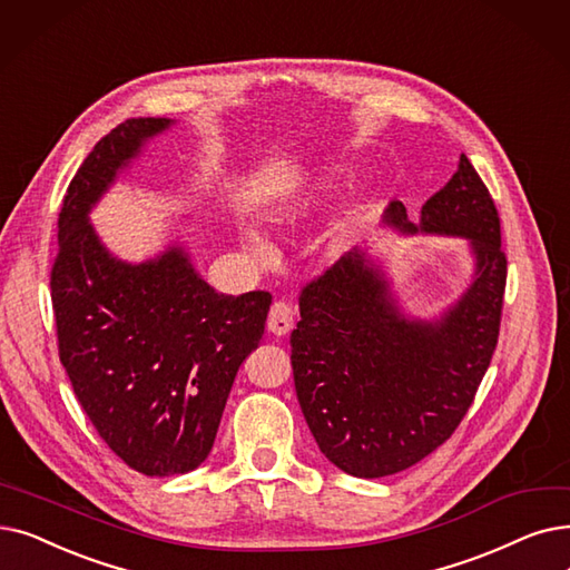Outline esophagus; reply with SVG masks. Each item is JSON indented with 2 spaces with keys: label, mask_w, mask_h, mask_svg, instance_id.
Segmentation results:
<instances>
[{
  "label": "esophagus",
  "mask_w": 570,
  "mask_h": 570,
  "mask_svg": "<svg viewBox=\"0 0 570 570\" xmlns=\"http://www.w3.org/2000/svg\"><path fill=\"white\" fill-rule=\"evenodd\" d=\"M293 328V307L288 303H275L267 316V331L272 335H286Z\"/></svg>",
  "instance_id": "34e87169"
}]
</instances>
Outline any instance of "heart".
I'll return each mask as SVG.
<instances>
[{
    "label": "heart",
    "instance_id": "b5f03b06",
    "mask_svg": "<svg viewBox=\"0 0 570 570\" xmlns=\"http://www.w3.org/2000/svg\"><path fill=\"white\" fill-rule=\"evenodd\" d=\"M239 239H242V246L246 252H249L252 256H267L269 254V242L265 239V235L252 226H244L242 233H239Z\"/></svg>",
    "mask_w": 570,
    "mask_h": 570
}]
</instances>
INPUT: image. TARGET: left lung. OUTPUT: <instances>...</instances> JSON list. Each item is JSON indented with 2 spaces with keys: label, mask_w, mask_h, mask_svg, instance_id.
Returning <instances> with one entry per match:
<instances>
[{
  "label": "left lung",
  "mask_w": 570,
  "mask_h": 570,
  "mask_svg": "<svg viewBox=\"0 0 570 570\" xmlns=\"http://www.w3.org/2000/svg\"><path fill=\"white\" fill-rule=\"evenodd\" d=\"M384 228L468 239L473 275L433 316L401 307L367 249L303 288L291 333L295 393L318 450L354 478L401 473L454 433L497 350L508 275L497 205L463 154L416 224L395 200Z\"/></svg>",
  "instance_id": "obj_1"
}]
</instances>
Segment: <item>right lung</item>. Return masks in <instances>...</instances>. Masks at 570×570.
Here are the masks:
<instances>
[{"label":"right lung","mask_w":570,"mask_h":570,"mask_svg":"<svg viewBox=\"0 0 570 570\" xmlns=\"http://www.w3.org/2000/svg\"><path fill=\"white\" fill-rule=\"evenodd\" d=\"M171 118H128L95 144L58 218L51 272L60 361L109 450L148 478L200 465L237 370L265 331L272 295H224L184 244L130 263L111 254L90 212Z\"/></svg>","instance_id":"1"}]
</instances>
